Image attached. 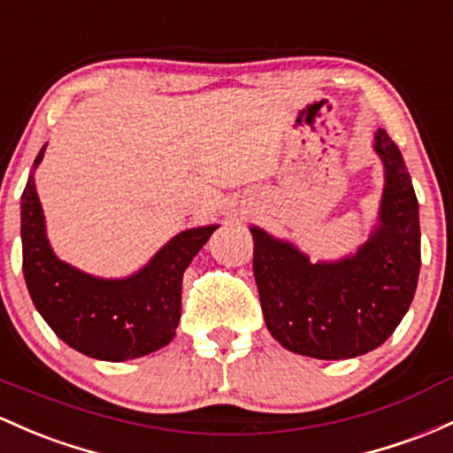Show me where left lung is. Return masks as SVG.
Returning a JSON list of instances; mask_svg holds the SVG:
<instances>
[{"instance_id":"8db88e82","label":"left lung","mask_w":453,"mask_h":453,"mask_svg":"<svg viewBox=\"0 0 453 453\" xmlns=\"http://www.w3.org/2000/svg\"><path fill=\"white\" fill-rule=\"evenodd\" d=\"M379 226L357 253L311 265L292 242L250 227L262 314L283 348L314 359H350L389 340L409 311L421 268L419 203L402 152L382 128Z\"/></svg>"}]
</instances>
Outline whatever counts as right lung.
Wrapping results in <instances>:
<instances>
[{
    "mask_svg": "<svg viewBox=\"0 0 453 453\" xmlns=\"http://www.w3.org/2000/svg\"><path fill=\"white\" fill-rule=\"evenodd\" d=\"M42 154L44 146L34 167ZM217 227L180 232L135 275L101 280L53 253L32 173L21 196L25 283L44 322L74 350L101 361L137 359L173 340L185 268Z\"/></svg>",
    "mask_w": 453,
    "mask_h": 453,
    "instance_id": "right-lung-1",
    "label": "right lung"
}]
</instances>
